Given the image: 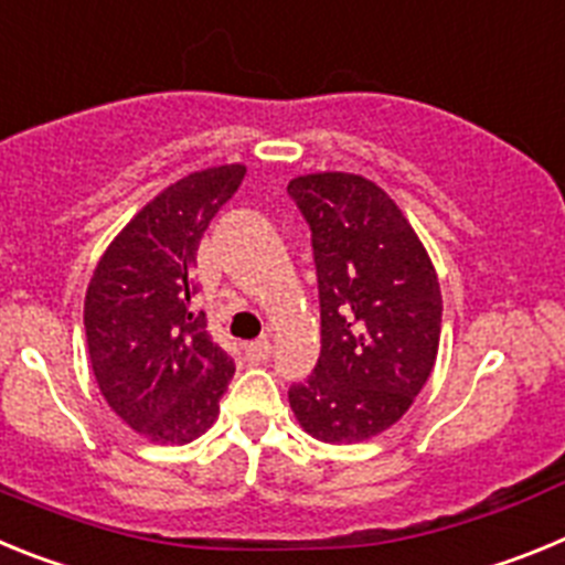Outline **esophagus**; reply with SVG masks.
Here are the masks:
<instances>
[{
	"label": "esophagus",
	"instance_id": "esophagus-1",
	"mask_svg": "<svg viewBox=\"0 0 565 565\" xmlns=\"http://www.w3.org/2000/svg\"><path fill=\"white\" fill-rule=\"evenodd\" d=\"M246 356L252 359V362H268V359H271V342L263 337L257 339V342L246 344Z\"/></svg>",
	"mask_w": 565,
	"mask_h": 565
}]
</instances>
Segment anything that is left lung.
Listing matches in <instances>:
<instances>
[{"instance_id":"8db88e82","label":"left lung","mask_w":565,"mask_h":565,"mask_svg":"<svg viewBox=\"0 0 565 565\" xmlns=\"http://www.w3.org/2000/svg\"><path fill=\"white\" fill-rule=\"evenodd\" d=\"M288 194L311 226L322 319L317 367L288 402L319 441H367L411 411L433 373L436 268L402 209L362 174H302Z\"/></svg>"}]
</instances>
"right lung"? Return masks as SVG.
<instances>
[{
    "label": "right lung",
    "mask_w": 565,
    "mask_h": 565,
    "mask_svg": "<svg viewBox=\"0 0 565 565\" xmlns=\"http://www.w3.org/2000/svg\"><path fill=\"white\" fill-rule=\"evenodd\" d=\"M246 167L203 169L149 201L98 259L84 299L89 362L102 396L152 444H189L209 430L234 359L192 311L203 232Z\"/></svg>",
    "instance_id": "1"
}]
</instances>
